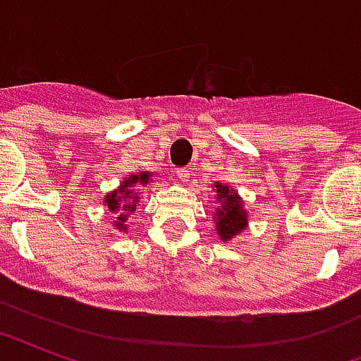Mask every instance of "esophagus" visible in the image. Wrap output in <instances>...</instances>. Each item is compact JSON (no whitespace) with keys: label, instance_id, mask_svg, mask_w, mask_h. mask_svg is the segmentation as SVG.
<instances>
[{"label":"esophagus","instance_id":"1","mask_svg":"<svg viewBox=\"0 0 361 361\" xmlns=\"http://www.w3.org/2000/svg\"><path fill=\"white\" fill-rule=\"evenodd\" d=\"M176 176L180 178V181H189V170H185V168H178V172H176Z\"/></svg>","mask_w":361,"mask_h":361}]
</instances>
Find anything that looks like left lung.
Returning a JSON list of instances; mask_svg holds the SVG:
<instances>
[{
	"label": "left lung",
	"mask_w": 361,
	"mask_h": 361,
	"mask_svg": "<svg viewBox=\"0 0 361 361\" xmlns=\"http://www.w3.org/2000/svg\"><path fill=\"white\" fill-rule=\"evenodd\" d=\"M216 193L219 199H222L224 207L216 211V232L222 240H230L242 232L247 222V216L243 212L242 201L240 197L235 195L234 189H228L224 185H216Z\"/></svg>",
	"instance_id": "left-lung-1"
}]
</instances>
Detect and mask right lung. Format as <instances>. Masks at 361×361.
Wrapping results in <instances>:
<instances>
[{
	"label": "right lung",
	"instance_id": "obj_1",
	"mask_svg": "<svg viewBox=\"0 0 361 361\" xmlns=\"http://www.w3.org/2000/svg\"><path fill=\"white\" fill-rule=\"evenodd\" d=\"M149 181V176L147 173H141V176H131L129 180L123 181V185L118 191H114L110 195L106 197V204L111 212H118L116 216V228H121L126 230L127 214L133 212L137 209V193H135L133 188H139L141 183H147Z\"/></svg>",
	"mask_w": 361,
	"mask_h": 361
}]
</instances>
